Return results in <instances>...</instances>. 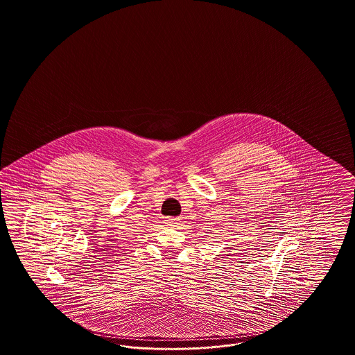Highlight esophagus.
Instances as JSON below:
<instances>
[{
	"label": "esophagus",
	"mask_w": 355,
	"mask_h": 355,
	"mask_svg": "<svg viewBox=\"0 0 355 355\" xmlns=\"http://www.w3.org/2000/svg\"><path fill=\"white\" fill-rule=\"evenodd\" d=\"M165 225L169 227H178V225H181V223H180L178 218H168V219H165Z\"/></svg>",
	"instance_id": "esophagus-1"
}]
</instances>
